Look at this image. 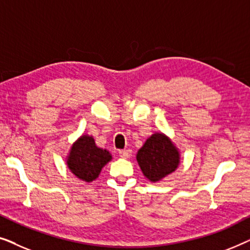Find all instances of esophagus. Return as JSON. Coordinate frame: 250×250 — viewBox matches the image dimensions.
Instances as JSON below:
<instances>
[{"mask_svg":"<svg viewBox=\"0 0 250 250\" xmlns=\"http://www.w3.org/2000/svg\"><path fill=\"white\" fill-rule=\"evenodd\" d=\"M118 153H119V156L122 157V158H128V157L131 156L132 151L129 149H126V150H119Z\"/></svg>","mask_w":250,"mask_h":250,"instance_id":"esophagus-1","label":"esophagus"}]
</instances>
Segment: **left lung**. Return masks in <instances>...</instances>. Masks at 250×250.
Returning <instances> with one entry per match:
<instances>
[{
	"instance_id": "8db88e82",
	"label": "left lung",
	"mask_w": 250,
	"mask_h": 250,
	"mask_svg": "<svg viewBox=\"0 0 250 250\" xmlns=\"http://www.w3.org/2000/svg\"><path fill=\"white\" fill-rule=\"evenodd\" d=\"M136 159L146 179L157 182L175 170L179 152L170 140L160 133L152 134L139 150Z\"/></svg>"
}]
</instances>
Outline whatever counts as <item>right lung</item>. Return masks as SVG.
Segmentation results:
<instances>
[{
    "instance_id": "1",
    "label": "right lung",
    "mask_w": 250,
    "mask_h": 250,
    "mask_svg": "<svg viewBox=\"0 0 250 250\" xmlns=\"http://www.w3.org/2000/svg\"><path fill=\"white\" fill-rule=\"evenodd\" d=\"M110 159V153L107 150L98 148L93 138L83 135L71 148L67 163L68 167L78 179L92 182Z\"/></svg>"
}]
</instances>
